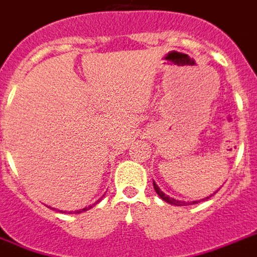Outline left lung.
<instances>
[{
  "mask_svg": "<svg viewBox=\"0 0 257 257\" xmlns=\"http://www.w3.org/2000/svg\"><path fill=\"white\" fill-rule=\"evenodd\" d=\"M154 188H155V192L159 195V198H162V199L165 200V202H168V203H171V205H175V206H183V205H195V203H198V202H200V200H193V202H182V200H176L173 199V198H169L168 195H165L162 190L159 189V186L156 185L155 182H154ZM208 199V198H206Z\"/></svg>",
  "mask_w": 257,
  "mask_h": 257,
  "instance_id": "1",
  "label": "left lung"
}]
</instances>
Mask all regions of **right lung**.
I'll use <instances>...</instances> for the list:
<instances>
[{
  "mask_svg": "<svg viewBox=\"0 0 257 257\" xmlns=\"http://www.w3.org/2000/svg\"><path fill=\"white\" fill-rule=\"evenodd\" d=\"M93 205H95V203H93ZM93 205H92V206H93ZM92 206H88V208H84V209H79V210H75L74 213H82V212H85V210H88V209H91V208H92ZM71 213H72V212H71Z\"/></svg>",
  "mask_w": 257,
  "mask_h": 257,
  "instance_id": "obj_1",
  "label": "right lung"
}]
</instances>
